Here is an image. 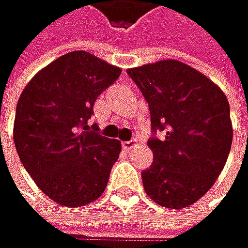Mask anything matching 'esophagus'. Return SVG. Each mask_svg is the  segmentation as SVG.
Listing matches in <instances>:
<instances>
[{"label":"esophagus","mask_w":248,"mask_h":248,"mask_svg":"<svg viewBox=\"0 0 248 248\" xmlns=\"http://www.w3.org/2000/svg\"><path fill=\"white\" fill-rule=\"evenodd\" d=\"M137 142H138V141H137V140L134 138V140H131V141H125V142L122 144V147L125 148V150H132V148H134V147L137 145Z\"/></svg>","instance_id":"1"}]
</instances>
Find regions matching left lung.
I'll return each mask as SVG.
<instances>
[{"label":"left lung","mask_w":248,"mask_h":248,"mask_svg":"<svg viewBox=\"0 0 248 248\" xmlns=\"http://www.w3.org/2000/svg\"><path fill=\"white\" fill-rule=\"evenodd\" d=\"M151 113L153 166L142 171L147 195L183 209L199 201L222 171L232 142L230 103L195 68L174 59L128 69ZM166 131V138L155 137Z\"/></svg>","instance_id":"1"}]
</instances>
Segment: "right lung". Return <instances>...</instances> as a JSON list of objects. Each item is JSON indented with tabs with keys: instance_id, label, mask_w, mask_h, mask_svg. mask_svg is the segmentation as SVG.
I'll return each mask as SVG.
<instances>
[{
	"instance_id": "obj_1",
	"label": "right lung",
	"mask_w": 248,
	"mask_h": 248,
	"mask_svg": "<svg viewBox=\"0 0 248 248\" xmlns=\"http://www.w3.org/2000/svg\"><path fill=\"white\" fill-rule=\"evenodd\" d=\"M120 72L88 52H69L39 71L18 98L17 154L39 189L62 206L94 202L107 186L122 145L88 120L97 97Z\"/></svg>"
}]
</instances>
